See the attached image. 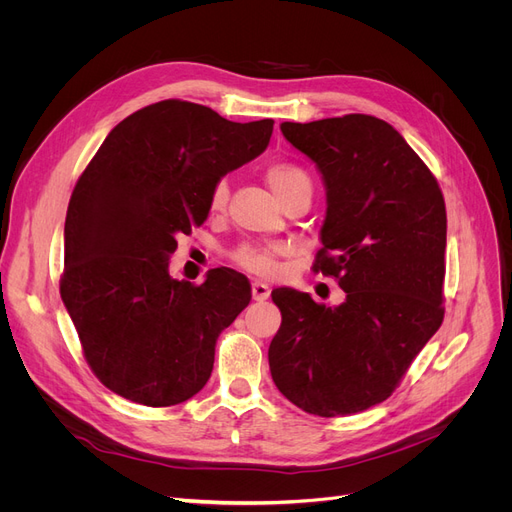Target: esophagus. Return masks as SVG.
<instances>
[{
	"mask_svg": "<svg viewBox=\"0 0 512 512\" xmlns=\"http://www.w3.org/2000/svg\"><path fill=\"white\" fill-rule=\"evenodd\" d=\"M251 292H253V299L255 301H265V299H270V286L267 284H263V282H253V286H251Z\"/></svg>",
	"mask_w": 512,
	"mask_h": 512,
	"instance_id": "esophagus-1",
	"label": "esophagus"
}]
</instances>
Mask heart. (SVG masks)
<instances>
[{
	"mask_svg": "<svg viewBox=\"0 0 512 512\" xmlns=\"http://www.w3.org/2000/svg\"><path fill=\"white\" fill-rule=\"evenodd\" d=\"M265 180L267 184L272 186V191L278 195V199L282 203H286L288 199L297 197L301 193H313V180L307 174V170H303L301 166L292 164V161H274L265 168ZM230 195V186L226 178H218L211 188H209V197H207V207L211 213H218L226 207ZM284 247L280 245H257V242H242L232 253L230 259L242 267V270L255 274V276H263L270 278L276 272L278 259L284 255Z\"/></svg>",
	"mask_w": 512,
	"mask_h": 512,
	"instance_id": "b5f03b06",
	"label": "heart"
}]
</instances>
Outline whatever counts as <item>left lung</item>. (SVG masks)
<instances>
[{"label": "left lung", "mask_w": 512, "mask_h": 512, "mask_svg": "<svg viewBox=\"0 0 512 512\" xmlns=\"http://www.w3.org/2000/svg\"><path fill=\"white\" fill-rule=\"evenodd\" d=\"M315 161L328 213L313 272L346 292L338 307L278 288L270 344L278 390L299 409L344 417L384 402L444 319L446 205L423 159L388 122L346 114L282 122Z\"/></svg>", "instance_id": "8db88e82"}]
</instances>
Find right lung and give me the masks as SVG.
Segmentation results:
<instances>
[{"mask_svg": "<svg viewBox=\"0 0 512 512\" xmlns=\"http://www.w3.org/2000/svg\"><path fill=\"white\" fill-rule=\"evenodd\" d=\"M274 120L230 122L166 99L124 118L72 191L62 301L97 380L145 407H172L209 380L215 340L251 301L249 280L215 267L174 280L178 234L207 220L211 184L265 151Z\"/></svg>", "mask_w": 512, "mask_h": 512, "instance_id": "1", "label": "right lung"}]
</instances>
